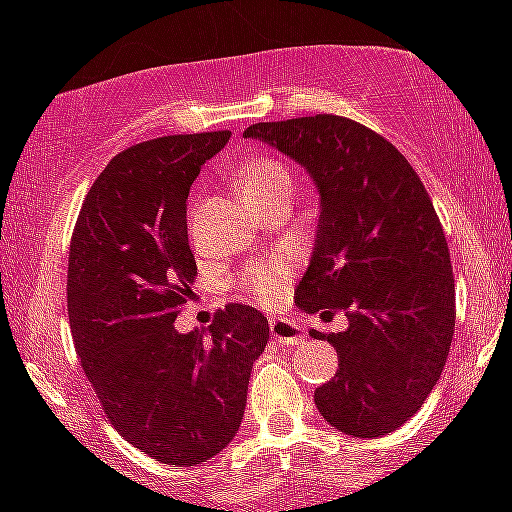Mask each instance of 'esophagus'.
I'll return each instance as SVG.
<instances>
[{
    "instance_id": "esophagus-1",
    "label": "esophagus",
    "mask_w": 512,
    "mask_h": 512,
    "mask_svg": "<svg viewBox=\"0 0 512 512\" xmlns=\"http://www.w3.org/2000/svg\"><path fill=\"white\" fill-rule=\"evenodd\" d=\"M270 332L272 339L282 344H302V327L287 319H270Z\"/></svg>"
}]
</instances>
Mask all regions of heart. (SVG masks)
I'll use <instances>...</instances> for the list:
<instances>
[{"mask_svg":"<svg viewBox=\"0 0 512 512\" xmlns=\"http://www.w3.org/2000/svg\"><path fill=\"white\" fill-rule=\"evenodd\" d=\"M292 185V170L280 158L272 156L250 160L237 173V188L252 205L275 198V195H292ZM289 277H292V262L287 257H275V260L252 265L242 275L240 287L247 299L262 304V307H272L287 292Z\"/></svg>","mask_w":512,"mask_h":512,"instance_id":"1","label":"heart"}]
</instances>
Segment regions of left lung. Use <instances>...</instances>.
Instances as JSON below:
<instances>
[{
    "label": "left lung",
    "instance_id": "left-lung-1",
    "mask_svg": "<svg viewBox=\"0 0 512 512\" xmlns=\"http://www.w3.org/2000/svg\"><path fill=\"white\" fill-rule=\"evenodd\" d=\"M245 138L304 165L322 198L297 304L322 317L344 312L349 327L309 332L339 354L314 404L347 436H386L441 379L456 327L451 252L431 198L394 143L352 118L252 123Z\"/></svg>",
    "mask_w": 512,
    "mask_h": 512
}]
</instances>
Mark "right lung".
<instances>
[{"label":"right lung","mask_w":512,"mask_h":512,"mask_svg":"<svg viewBox=\"0 0 512 512\" xmlns=\"http://www.w3.org/2000/svg\"><path fill=\"white\" fill-rule=\"evenodd\" d=\"M227 138L163 136L121 151L71 235L66 307L81 366L113 428L168 466L210 461L232 441L270 339L267 317L247 304L218 309L208 332L175 329L198 275L185 203Z\"/></svg>","instance_id":"obj_1"}]
</instances>
